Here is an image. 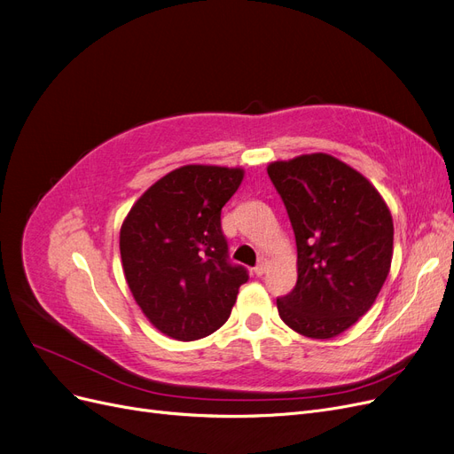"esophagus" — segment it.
<instances>
[{"label": "esophagus", "instance_id": "34e87169", "mask_svg": "<svg viewBox=\"0 0 454 454\" xmlns=\"http://www.w3.org/2000/svg\"><path fill=\"white\" fill-rule=\"evenodd\" d=\"M265 270H267V263H263V261H261V263L254 269V272H255V277H263L265 274Z\"/></svg>", "mask_w": 454, "mask_h": 454}]
</instances>
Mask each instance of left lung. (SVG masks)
Wrapping results in <instances>:
<instances>
[{"instance_id":"8db88e82","label":"left lung","mask_w":454,"mask_h":454,"mask_svg":"<svg viewBox=\"0 0 454 454\" xmlns=\"http://www.w3.org/2000/svg\"><path fill=\"white\" fill-rule=\"evenodd\" d=\"M297 244V284L277 299L280 318L310 339L347 332L371 309L392 263L394 223L367 177L310 153L269 164Z\"/></svg>"}]
</instances>
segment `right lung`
Instances as JSON below:
<instances>
[{
	"mask_svg": "<svg viewBox=\"0 0 454 454\" xmlns=\"http://www.w3.org/2000/svg\"><path fill=\"white\" fill-rule=\"evenodd\" d=\"M242 168L187 164L136 200L119 248L130 292L147 320L177 340L214 333L231 316L248 270L229 261L222 208Z\"/></svg>",
	"mask_w": 454,
	"mask_h": 454,
	"instance_id": "right-lung-1",
	"label": "right lung"
}]
</instances>
